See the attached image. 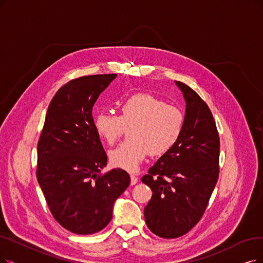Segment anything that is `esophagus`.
<instances>
[{
    "instance_id": "1",
    "label": "esophagus",
    "mask_w": 263,
    "mask_h": 263,
    "mask_svg": "<svg viewBox=\"0 0 263 263\" xmlns=\"http://www.w3.org/2000/svg\"><path fill=\"white\" fill-rule=\"evenodd\" d=\"M137 182H138V178L136 177L135 175H130V184L134 185V184H136Z\"/></svg>"
}]
</instances>
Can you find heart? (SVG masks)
Instances as JSON below:
<instances>
[{
  "mask_svg": "<svg viewBox=\"0 0 263 263\" xmlns=\"http://www.w3.org/2000/svg\"><path fill=\"white\" fill-rule=\"evenodd\" d=\"M120 117L101 112L93 119L95 129L108 144L117 142L129 128L132 139L122 142L110 154L113 166L135 172L149 153L161 155L172 149L183 129L181 110L148 92H138L120 104Z\"/></svg>",
  "mask_w": 263,
  "mask_h": 263,
  "instance_id": "heart-1",
  "label": "heart"
}]
</instances>
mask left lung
Wrapping results in <instances>:
<instances>
[{"instance_id": "obj_1", "label": "left lung", "mask_w": 263, "mask_h": 263, "mask_svg": "<svg viewBox=\"0 0 263 263\" xmlns=\"http://www.w3.org/2000/svg\"><path fill=\"white\" fill-rule=\"evenodd\" d=\"M176 84L186 103L182 133L141 178L153 192L145 223L163 238L182 236L201 220L219 177L220 139L212 111L191 87Z\"/></svg>"}]
</instances>
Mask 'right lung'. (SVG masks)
I'll use <instances>...</instances> for the list:
<instances>
[{"label": "right lung", "instance_id": "add662e5", "mask_svg": "<svg viewBox=\"0 0 263 263\" xmlns=\"http://www.w3.org/2000/svg\"><path fill=\"white\" fill-rule=\"evenodd\" d=\"M117 74L71 80L51 99L37 142V182L56 221L76 234L99 232L130 183L118 168L101 175L108 156L95 129L92 107Z\"/></svg>", "mask_w": 263, "mask_h": 263}]
</instances>
